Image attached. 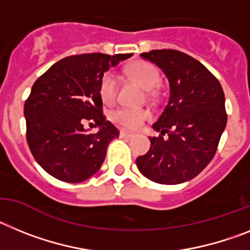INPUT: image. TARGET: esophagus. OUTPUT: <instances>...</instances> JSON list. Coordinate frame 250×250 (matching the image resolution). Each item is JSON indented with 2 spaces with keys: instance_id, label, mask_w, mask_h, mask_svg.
Segmentation results:
<instances>
[{
  "instance_id": "esophagus-1",
  "label": "esophagus",
  "mask_w": 250,
  "mask_h": 250,
  "mask_svg": "<svg viewBox=\"0 0 250 250\" xmlns=\"http://www.w3.org/2000/svg\"><path fill=\"white\" fill-rule=\"evenodd\" d=\"M119 136H121V137H123V138H125V137L129 138V137H132V136H133V133L125 131V129H121V131H119Z\"/></svg>"
}]
</instances>
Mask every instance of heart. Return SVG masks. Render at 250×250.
Here are the masks:
<instances>
[{
    "instance_id": "obj_1",
    "label": "heart",
    "mask_w": 250,
    "mask_h": 250,
    "mask_svg": "<svg viewBox=\"0 0 250 250\" xmlns=\"http://www.w3.org/2000/svg\"><path fill=\"white\" fill-rule=\"evenodd\" d=\"M125 75L147 90L148 98H156L161 83V74L155 65L147 62H136L125 69ZM98 93L104 104H113L118 93V80L112 73H104L99 80ZM149 113L145 109L118 108L110 113V119L117 125L129 129H137L149 119Z\"/></svg>"
}]
</instances>
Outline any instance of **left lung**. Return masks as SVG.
I'll return each mask as SVG.
<instances>
[{
    "mask_svg": "<svg viewBox=\"0 0 250 250\" xmlns=\"http://www.w3.org/2000/svg\"><path fill=\"white\" fill-rule=\"evenodd\" d=\"M141 56L166 74L171 95L152 125L161 134L149 137V151L136 160L138 170L164 185L188 181L211 161L227 125L223 88L200 62L179 50H152Z\"/></svg>",
    "mask_w": 250,
    "mask_h": 250,
    "instance_id": "left-lung-1",
    "label": "left lung"
}]
</instances>
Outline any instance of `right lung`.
I'll return each mask as SVG.
<instances>
[{
    "label": "right lung",
    "mask_w": 250,
    "mask_h": 250,
    "mask_svg": "<svg viewBox=\"0 0 250 250\" xmlns=\"http://www.w3.org/2000/svg\"><path fill=\"white\" fill-rule=\"evenodd\" d=\"M131 56H66L35 82L23 107L26 140L34 158L49 175L75 184L101 168L108 145L119 131L103 114L99 80L110 66ZM85 122L101 129L97 134L86 132Z\"/></svg>",
    "instance_id": "obj_1"
}]
</instances>
